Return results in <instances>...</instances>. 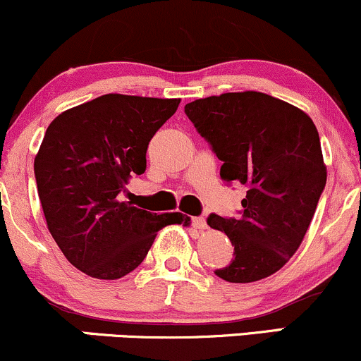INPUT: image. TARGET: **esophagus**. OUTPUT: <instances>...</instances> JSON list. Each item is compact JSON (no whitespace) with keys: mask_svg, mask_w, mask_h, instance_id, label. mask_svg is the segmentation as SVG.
<instances>
[{"mask_svg":"<svg viewBox=\"0 0 361 361\" xmlns=\"http://www.w3.org/2000/svg\"><path fill=\"white\" fill-rule=\"evenodd\" d=\"M192 226L195 229H200V231L207 229V222L204 217H192Z\"/></svg>","mask_w":361,"mask_h":361,"instance_id":"obj_1","label":"esophagus"}]
</instances>
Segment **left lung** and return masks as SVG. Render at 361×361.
I'll list each match as a JSON object with an SVG mask.
<instances>
[{"label": "left lung", "instance_id": "8db88e82", "mask_svg": "<svg viewBox=\"0 0 361 361\" xmlns=\"http://www.w3.org/2000/svg\"><path fill=\"white\" fill-rule=\"evenodd\" d=\"M185 114L222 161V180L246 186L238 219L207 217L234 246L231 263L214 273L231 283L267 279L299 250L324 192L317 128L302 110L258 91L195 100Z\"/></svg>", "mask_w": 361, "mask_h": 361}]
</instances>
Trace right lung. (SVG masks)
Listing matches in <instances>:
<instances>
[{
  "instance_id": "obj_1",
  "label": "right lung",
  "mask_w": 361,
  "mask_h": 361,
  "mask_svg": "<svg viewBox=\"0 0 361 361\" xmlns=\"http://www.w3.org/2000/svg\"><path fill=\"white\" fill-rule=\"evenodd\" d=\"M180 100L103 94L64 111L45 130L34 171L54 241L78 270L117 280L139 267L168 224L183 214H152L120 202L132 176L146 171L152 135Z\"/></svg>"
}]
</instances>
